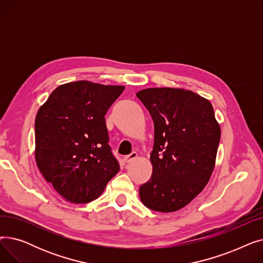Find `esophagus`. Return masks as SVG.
Segmentation results:
<instances>
[{"instance_id": "1", "label": "esophagus", "mask_w": 263, "mask_h": 263, "mask_svg": "<svg viewBox=\"0 0 263 263\" xmlns=\"http://www.w3.org/2000/svg\"><path fill=\"white\" fill-rule=\"evenodd\" d=\"M137 156H139V155H137V154L135 153V151H133V153H132L131 155H129V156H127V157H124V161H126L127 163H128V162H131L132 160L136 159Z\"/></svg>"}]
</instances>
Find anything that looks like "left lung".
<instances>
[{
    "label": "left lung",
    "instance_id": "obj_1",
    "mask_svg": "<svg viewBox=\"0 0 263 263\" xmlns=\"http://www.w3.org/2000/svg\"><path fill=\"white\" fill-rule=\"evenodd\" d=\"M153 117V175L140 186L147 208L175 212L194 199L215 166L220 127L208 99L183 88H146L136 93Z\"/></svg>",
    "mask_w": 263,
    "mask_h": 263
}]
</instances>
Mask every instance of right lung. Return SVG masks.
I'll list each match as a JSON object with an SVG mask.
<instances>
[{"label": "right lung", "instance_id": "obj_1", "mask_svg": "<svg viewBox=\"0 0 263 263\" xmlns=\"http://www.w3.org/2000/svg\"><path fill=\"white\" fill-rule=\"evenodd\" d=\"M123 89L121 85L70 82L55 88L39 107L36 164L65 200L86 203L98 198L119 172L107 144L104 115Z\"/></svg>", "mask_w": 263, "mask_h": 263}]
</instances>
